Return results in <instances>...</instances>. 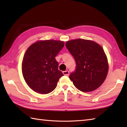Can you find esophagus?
I'll use <instances>...</instances> for the list:
<instances>
[{
    "label": "esophagus",
    "mask_w": 127,
    "mask_h": 127,
    "mask_svg": "<svg viewBox=\"0 0 127 127\" xmlns=\"http://www.w3.org/2000/svg\"><path fill=\"white\" fill-rule=\"evenodd\" d=\"M63 74L65 75V76H68L69 75V71L68 70H66V71H63Z\"/></svg>",
    "instance_id": "obj_1"
}]
</instances>
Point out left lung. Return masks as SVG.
Returning a JSON list of instances; mask_svg holds the SVG:
<instances>
[{"mask_svg":"<svg viewBox=\"0 0 127 127\" xmlns=\"http://www.w3.org/2000/svg\"><path fill=\"white\" fill-rule=\"evenodd\" d=\"M65 46L76 62L75 70L69 76L75 87L84 92L99 87L109 69L103 48L95 42L82 39L70 40Z\"/></svg>","mask_w":127,"mask_h":127,"instance_id":"left-lung-1","label":"left lung"}]
</instances>
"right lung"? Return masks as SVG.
<instances>
[{"label": "right lung", "instance_id": "add662e5", "mask_svg": "<svg viewBox=\"0 0 127 127\" xmlns=\"http://www.w3.org/2000/svg\"><path fill=\"white\" fill-rule=\"evenodd\" d=\"M64 42L55 40L39 41L31 45L24 55L22 70L27 84L36 92L48 94L56 88L63 76L55 57Z\"/></svg>", "mask_w": 127, "mask_h": 127}]
</instances>
